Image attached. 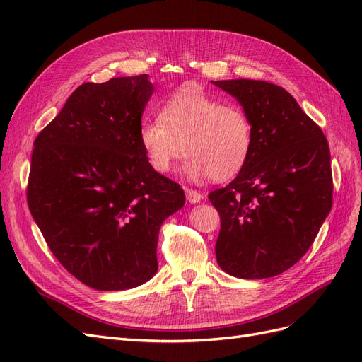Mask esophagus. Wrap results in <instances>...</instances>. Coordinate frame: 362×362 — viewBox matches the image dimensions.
Wrapping results in <instances>:
<instances>
[{
    "mask_svg": "<svg viewBox=\"0 0 362 362\" xmlns=\"http://www.w3.org/2000/svg\"><path fill=\"white\" fill-rule=\"evenodd\" d=\"M185 194H187V200L189 203H192V205H194V203H199L203 199V196L199 191L191 189V188H185Z\"/></svg>",
    "mask_w": 362,
    "mask_h": 362,
    "instance_id": "1",
    "label": "esophagus"
}]
</instances>
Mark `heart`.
<instances>
[{
    "label": "heart",
    "mask_w": 362,
    "mask_h": 362,
    "mask_svg": "<svg viewBox=\"0 0 362 362\" xmlns=\"http://www.w3.org/2000/svg\"><path fill=\"white\" fill-rule=\"evenodd\" d=\"M137 141L157 173H170L185 153L182 171L188 179L225 182L235 177L251 157L254 129L242 107L221 104L197 90H182L165 100L159 119L139 124Z\"/></svg>",
    "instance_id": "b5f03b06"
}]
</instances>
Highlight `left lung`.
Returning <instances> with one entry per match:
<instances>
[{"mask_svg": "<svg viewBox=\"0 0 362 362\" xmlns=\"http://www.w3.org/2000/svg\"><path fill=\"white\" fill-rule=\"evenodd\" d=\"M211 82L237 99L254 129L245 168L208 196L221 220L217 263L237 278L275 276L309 251L330 212L327 139L283 87L252 79Z\"/></svg>", "mask_w": 362, "mask_h": 362, "instance_id": "obj_1", "label": "left lung"}]
</instances>
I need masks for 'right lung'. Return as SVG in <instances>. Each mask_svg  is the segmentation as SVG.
<instances>
[{
    "label": "right lung",
    "mask_w": 362,
    "mask_h": 362,
    "mask_svg": "<svg viewBox=\"0 0 362 362\" xmlns=\"http://www.w3.org/2000/svg\"><path fill=\"white\" fill-rule=\"evenodd\" d=\"M153 91L148 75L86 82L33 144L32 217L58 262L96 291L153 278L160 226L185 205L137 141Z\"/></svg>",
    "instance_id": "right-lung-1"
}]
</instances>
